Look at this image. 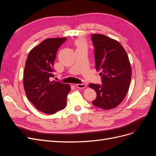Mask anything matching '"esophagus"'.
<instances>
[{
    "mask_svg": "<svg viewBox=\"0 0 156 156\" xmlns=\"http://www.w3.org/2000/svg\"><path fill=\"white\" fill-rule=\"evenodd\" d=\"M75 86H76L78 88L83 89V88L87 87V84H84V83H82V84H75Z\"/></svg>",
    "mask_w": 156,
    "mask_h": 156,
    "instance_id": "obj_1",
    "label": "esophagus"
}]
</instances>
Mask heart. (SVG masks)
Masks as SVG:
<instances>
[{"instance_id":"b5f03b06","label":"heart","mask_w":156,"mask_h":156,"mask_svg":"<svg viewBox=\"0 0 156 156\" xmlns=\"http://www.w3.org/2000/svg\"><path fill=\"white\" fill-rule=\"evenodd\" d=\"M75 45L77 47V48H87L88 44L85 39L84 38H79L75 41Z\"/></svg>"}]
</instances>
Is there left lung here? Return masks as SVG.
<instances>
[{"mask_svg": "<svg viewBox=\"0 0 156 156\" xmlns=\"http://www.w3.org/2000/svg\"><path fill=\"white\" fill-rule=\"evenodd\" d=\"M91 36L95 48L96 68L101 71L100 75L103 84H89V87L97 94L92 103L102 109H112L124 100L128 91L131 64L126 51L119 41L103 34H93Z\"/></svg>", "mask_w": 156, "mask_h": 156, "instance_id": "1", "label": "left lung"}]
</instances>
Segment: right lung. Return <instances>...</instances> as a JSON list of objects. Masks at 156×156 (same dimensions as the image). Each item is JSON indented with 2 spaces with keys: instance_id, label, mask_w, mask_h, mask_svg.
I'll list each match as a JSON object with an SVG mask.
<instances>
[{
  "instance_id": "add662e5",
  "label": "right lung",
  "mask_w": 156,
  "mask_h": 156,
  "mask_svg": "<svg viewBox=\"0 0 156 156\" xmlns=\"http://www.w3.org/2000/svg\"><path fill=\"white\" fill-rule=\"evenodd\" d=\"M66 37L48 38L35 46L27 56L23 73V86L29 100L39 111L53 115L66 106L71 90L68 84L50 81L56 52Z\"/></svg>"
}]
</instances>
